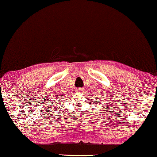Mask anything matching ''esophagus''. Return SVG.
Listing matches in <instances>:
<instances>
[{
  "instance_id": "34e87169",
  "label": "esophagus",
  "mask_w": 157,
  "mask_h": 157,
  "mask_svg": "<svg viewBox=\"0 0 157 157\" xmlns=\"http://www.w3.org/2000/svg\"><path fill=\"white\" fill-rule=\"evenodd\" d=\"M77 92H82V90L81 88H79V89H78V90H77Z\"/></svg>"
}]
</instances>
